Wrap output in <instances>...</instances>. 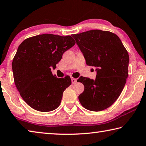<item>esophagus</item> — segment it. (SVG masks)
<instances>
[{
  "label": "esophagus",
  "instance_id": "esophagus-1",
  "mask_svg": "<svg viewBox=\"0 0 146 146\" xmlns=\"http://www.w3.org/2000/svg\"><path fill=\"white\" fill-rule=\"evenodd\" d=\"M71 81H72V84H75V83H77V80H76V78H71Z\"/></svg>",
  "mask_w": 146,
  "mask_h": 146
}]
</instances>
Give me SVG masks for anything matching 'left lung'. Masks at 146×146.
I'll return each instance as SVG.
<instances>
[{"label":"left lung","instance_id":"obj_1","mask_svg":"<svg viewBox=\"0 0 146 146\" xmlns=\"http://www.w3.org/2000/svg\"><path fill=\"white\" fill-rule=\"evenodd\" d=\"M72 36L86 65L97 67L95 80L82 76L78 80L85 86L79 100L88 110H104L115 103L124 87L128 76V53L113 33L96 29Z\"/></svg>","mask_w":146,"mask_h":146}]
</instances>
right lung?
I'll return each instance as SVG.
<instances>
[{"instance_id": "1", "label": "right lung", "mask_w": 146, "mask_h": 146, "mask_svg": "<svg viewBox=\"0 0 146 146\" xmlns=\"http://www.w3.org/2000/svg\"><path fill=\"white\" fill-rule=\"evenodd\" d=\"M70 36L43 34L28 38L19 46L12 62L15 85L28 105L50 111L60 106L70 76L58 78L51 72L63 53L75 45Z\"/></svg>"}]
</instances>
